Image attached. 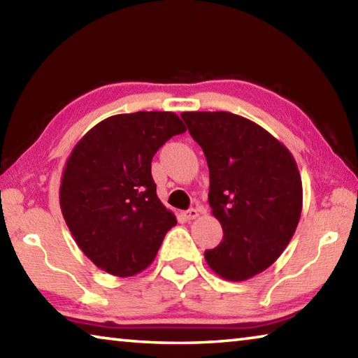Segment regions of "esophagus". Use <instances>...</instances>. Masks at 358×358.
<instances>
[{
  "mask_svg": "<svg viewBox=\"0 0 358 358\" xmlns=\"http://www.w3.org/2000/svg\"><path fill=\"white\" fill-rule=\"evenodd\" d=\"M183 216L186 217L187 221H191V220H196V217L199 216V210H197V208H189V210H187V211H185Z\"/></svg>",
  "mask_w": 358,
  "mask_h": 358,
  "instance_id": "obj_1",
  "label": "esophagus"
}]
</instances>
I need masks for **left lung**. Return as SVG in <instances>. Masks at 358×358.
Returning <instances> with one entry per match:
<instances>
[{"label": "left lung", "mask_w": 358, "mask_h": 358, "mask_svg": "<svg viewBox=\"0 0 358 358\" xmlns=\"http://www.w3.org/2000/svg\"><path fill=\"white\" fill-rule=\"evenodd\" d=\"M181 118L207 157L208 202L224 232L205 260L224 280H250L281 256L299 226V167L278 138L240 115L183 112Z\"/></svg>", "instance_id": "1"}]
</instances>
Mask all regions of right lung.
I'll use <instances>...</instances> for the list:
<instances>
[{
	"mask_svg": "<svg viewBox=\"0 0 358 358\" xmlns=\"http://www.w3.org/2000/svg\"><path fill=\"white\" fill-rule=\"evenodd\" d=\"M185 131L172 112L121 113L102 120L71 151L59 207L76 243L101 270L141 273L177 224L157 197L151 159Z\"/></svg>",
	"mask_w": 358,
	"mask_h": 358,
	"instance_id": "obj_1",
	"label": "right lung"
}]
</instances>
